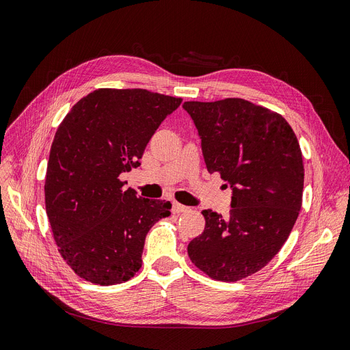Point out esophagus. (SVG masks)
<instances>
[{
  "mask_svg": "<svg viewBox=\"0 0 350 350\" xmlns=\"http://www.w3.org/2000/svg\"><path fill=\"white\" fill-rule=\"evenodd\" d=\"M172 210H173L174 213H183V211H187L189 207L185 206V204H180V203H173Z\"/></svg>",
  "mask_w": 350,
  "mask_h": 350,
  "instance_id": "34e87169",
  "label": "esophagus"
}]
</instances>
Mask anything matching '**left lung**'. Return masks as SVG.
I'll use <instances>...</instances> for the list:
<instances>
[{
	"instance_id": "1",
	"label": "left lung",
	"mask_w": 350,
	"mask_h": 350,
	"mask_svg": "<svg viewBox=\"0 0 350 350\" xmlns=\"http://www.w3.org/2000/svg\"><path fill=\"white\" fill-rule=\"evenodd\" d=\"M208 173L232 189L223 217L203 210L204 232L187 246L191 262L216 280L234 282L265 267L291 234L301 207V151L275 111L243 98L186 101Z\"/></svg>"
}]
</instances>
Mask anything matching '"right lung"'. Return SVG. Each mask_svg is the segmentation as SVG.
I'll use <instances>...</instances> for the list:
<instances>
[{
	"mask_svg": "<svg viewBox=\"0 0 350 350\" xmlns=\"http://www.w3.org/2000/svg\"><path fill=\"white\" fill-rule=\"evenodd\" d=\"M181 98L143 88H98L72 105L51 146L45 210L77 275L117 284L142 267L144 240L172 203L137 197L118 177L140 165L151 135Z\"/></svg>",
	"mask_w": 350,
	"mask_h": 350,
	"instance_id": "1",
	"label": "right lung"
}]
</instances>
